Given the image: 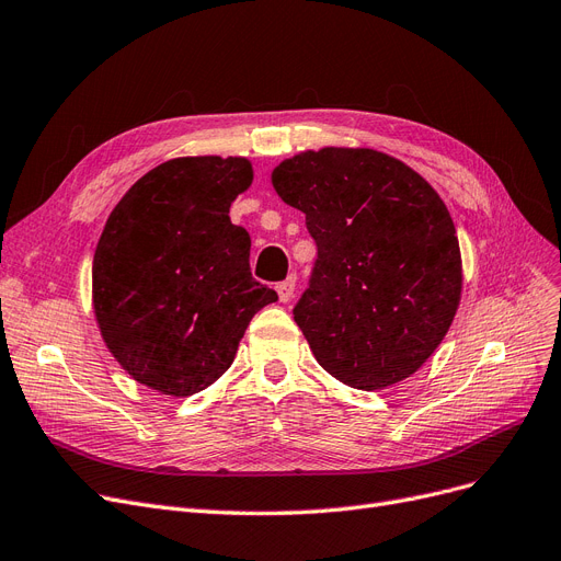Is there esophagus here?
I'll list each match as a JSON object with an SVG mask.
<instances>
[{
  "instance_id": "esophagus-1",
  "label": "esophagus",
  "mask_w": 561,
  "mask_h": 561,
  "mask_svg": "<svg viewBox=\"0 0 561 561\" xmlns=\"http://www.w3.org/2000/svg\"><path fill=\"white\" fill-rule=\"evenodd\" d=\"M294 291H296V279H294V277H288V279H284V282L277 284V296H279L282 302L291 300V298H294Z\"/></svg>"
}]
</instances>
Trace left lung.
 I'll return each mask as SVG.
<instances>
[{
	"mask_svg": "<svg viewBox=\"0 0 561 561\" xmlns=\"http://www.w3.org/2000/svg\"><path fill=\"white\" fill-rule=\"evenodd\" d=\"M305 213L317 261L294 307L337 381L379 390L413 375L448 333L462 259L444 201L407 163L367 148L309 150L273 171Z\"/></svg>",
	"mask_w": 561,
	"mask_h": 561,
	"instance_id": "1",
	"label": "left lung"
}]
</instances>
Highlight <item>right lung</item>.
<instances>
[{"label":"right lung","instance_id":"add662e5","mask_svg":"<svg viewBox=\"0 0 561 561\" xmlns=\"http://www.w3.org/2000/svg\"><path fill=\"white\" fill-rule=\"evenodd\" d=\"M252 178L242 157L163 161L103 226L92 263L101 337L138 383L163 396L215 383L252 317L277 300L252 277V240L228 217Z\"/></svg>","mask_w":561,"mask_h":561}]
</instances>
